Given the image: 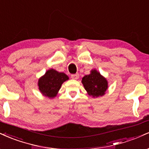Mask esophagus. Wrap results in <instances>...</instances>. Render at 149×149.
Returning <instances> with one entry per match:
<instances>
[{"label": "esophagus", "instance_id": "obj_1", "mask_svg": "<svg viewBox=\"0 0 149 149\" xmlns=\"http://www.w3.org/2000/svg\"><path fill=\"white\" fill-rule=\"evenodd\" d=\"M71 78L73 80H78L79 78V74L78 73H76V74H72L71 76Z\"/></svg>", "mask_w": 149, "mask_h": 149}]
</instances>
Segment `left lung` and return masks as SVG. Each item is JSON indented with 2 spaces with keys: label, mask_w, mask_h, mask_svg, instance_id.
Masks as SVG:
<instances>
[{
  "label": "left lung",
  "mask_w": 149,
  "mask_h": 149,
  "mask_svg": "<svg viewBox=\"0 0 149 149\" xmlns=\"http://www.w3.org/2000/svg\"><path fill=\"white\" fill-rule=\"evenodd\" d=\"M82 83L87 94L93 98L103 96L108 88V82L96 69L91 70L90 73L82 78Z\"/></svg>",
  "instance_id": "obj_1"
}]
</instances>
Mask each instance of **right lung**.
I'll return each instance as SVG.
<instances>
[{
	"mask_svg": "<svg viewBox=\"0 0 149 149\" xmlns=\"http://www.w3.org/2000/svg\"><path fill=\"white\" fill-rule=\"evenodd\" d=\"M69 79V77L64 73L50 69L46 71L44 76L39 78L37 83L39 90L44 96L53 98L58 94L63 82Z\"/></svg>",
	"mask_w": 149,
	"mask_h": 149,
	"instance_id": "obj_1",
	"label": "right lung"
}]
</instances>
